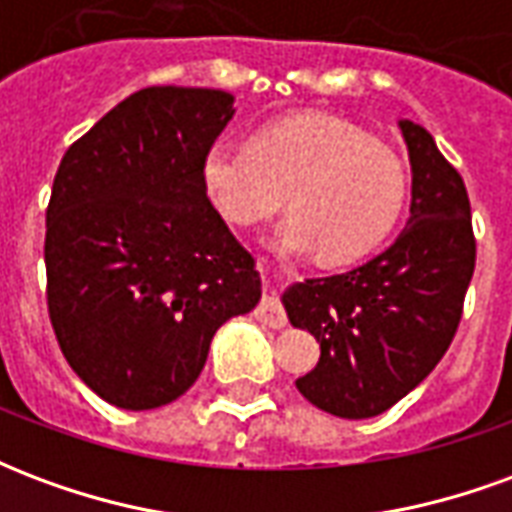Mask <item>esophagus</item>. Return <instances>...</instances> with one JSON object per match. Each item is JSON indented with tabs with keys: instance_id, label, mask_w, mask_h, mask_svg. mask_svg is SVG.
Listing matches in <instances>:
<instances>
[{
	"instance_id": "esophagus-1",
	"label": "esophagus",
	"mask_w": 512,
	"mask_h": 512,
	"mask_svg": "<svg viewBox=\"0 0 512 512\" xmlns=\"http://www.w3.org/2000/svg\"><path fill=\"white\" fill-rule=\"evenodd\" d=\"M257 321L266 323L271 329H285V326H288V312H285L282 301H279L274 293L257 304Z\"/></svg>"
}]
</instances>
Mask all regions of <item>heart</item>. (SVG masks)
I'll return each instance as SVG.
<instances>
[{"instance_id": "1", "label": "heart", "mask_w": 512, "mask_h": 512, "mask_svg": "<svg viewBox=\"0 0 512 512\" xmlns=\"http://www.w3.org/2000/svg\"><path fill=\"white\" fill-rule=\"evenodd\" d=\"M202 183L216 211L235 227L266 222L288 200L274 235L285 252L343 263L376 249L403 213V164L365 131L304 117L274 126L252 145L219 139L202 161Z\"/></svg>"}]
</instances>
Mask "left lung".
Masks as SVG:
<instances>
[{
  "mask_svg": "<svg viewBox=\"0 0 512 512\" xmlns=\"http://www.w3.org/2000/svg\"><path fill=\"white\" fill-rule=\"evenodd\" d=\"M411 158V216L384 252L282 296L293 326L321 343L296 381L312 406L343 419L384 414L447 354L472 282L477 241L458 169L433 136L400 120Z\"/></svg>",
  "mask_w": 512,
  "mask_h": 512,
  "instance_id": "8db88e82",
  "label": "left lung"
}]
</instances>
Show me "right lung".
I'll return each instance as SVG.
<instances>
[{
	"label": "right lung",
	"instance_id": "obj_1",
	"mask_svg": "<svg viewBox=\"0 0 512 512\" xmlns=\"http://www.w3.org/2000/svg\"><path fill=\"white\" fill-rule=\"evenodd\" d=\"M233 95L156 84L60 161L46 208V304L73 373L128 411L200 378L216 329L260 301L255 257L208 200L202 161Z\"/></svg>",
	"mask_w": 512,
	"mask_h": 512
}]
</instances>
